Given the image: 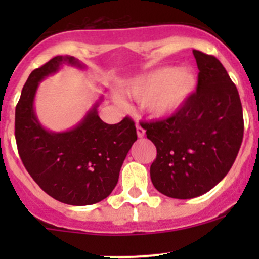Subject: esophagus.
<instances>
[{
    "instance_id": "obj_1",
    "label": "esophagus",
    "mask_w": 259,
    "mask_h": 259,
    "mask_svg": "<svg viewBox=\"0 0 259 259\" xmlns=\"http://www.w3.org/2000/svg\"><path fill=\"white\" fill-rule=\"evenodd\" d=\"M137 134H138V138H144L145 135V130L143 129L140 125H137Z\"/></svg>"
}]
</instances>
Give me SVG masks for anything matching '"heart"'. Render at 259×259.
I'll return each mask as SVG.
<instances>
[{
	"label": "heart",
	"mask_w": 259,
	"mask_h": 259,
	"mask_svg": "<svg viewBox=\"0 0 259 259\" xmlns=\"http://www.w3.org/2000/svg\"><path fill=\"white\" fill-rule=\"evenodd\" d=\"M197 88L193 70L159 67L133 79L125 88L127 95L143 101V109L156 119L177 114ZM119 104L121 100L116 99Z\"/></svg>",
	"instance_id": "b5f03b06"
}]
</instances>
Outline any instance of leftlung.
Listing matches in <instances>:
<instances>
[{
    "label": "left lung",
    "instance_id": "8db88e82",
    "mask_svg": "<svg viewBox=\"0 0 259 259\" xmlns=\"http://www.w3.org/2000/svg\"><path fill=\"white\" fill-rule=\"evenodd\" d=\"M198 85L177 114L142 122L156 146L150 178L161 194L190 199L209 192L233 165L243 140V111L236 85L218 59L193 50Z\"/></svg>",
    "mask_w": 259,
    "mask_h": 259
}]
</instances>
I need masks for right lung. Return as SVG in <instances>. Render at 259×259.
I'll use <instances>...</instances> for the list:
<instances>
[{
    "label": "right lung",
    "mask_w": 259,
    "mask_h": 259,
    "mask_svg": "<svg viewBox=\"0 0 259 259\" xmlns=\"http://www.w3.org/2000/svg\"><path fill=\"white\" fill-rule=\"evenodd\" d=\"M62 65L83 69L72 56H55L33 70L26 81L15 113L18 154L32 179L50 197L70 205H90L110 195L126 154L138 139L135 124L124 117L106 124L98 115L103 98L79 124L67 132L46 130L36 116L33 101L38 83Z\"/></svg>",
    "instance_id": "right-lung-1"
}]
</instances>
